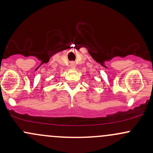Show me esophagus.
<instances>
[{"label": "esophagus", "mask_w": 153, "mask_h": 153, "mask_svg": "<svg viewBox=\"0 0 153 153\" xmlns=\"http://www.w3.org/2000/svg\"><path fill=\"white\" fill-rule=\"evenodd\" d=\"M71 67L72 68H76V64H75L74 62H71Z\"/></svg>", "instance_id": "esophagus-1"}]
</instances>
